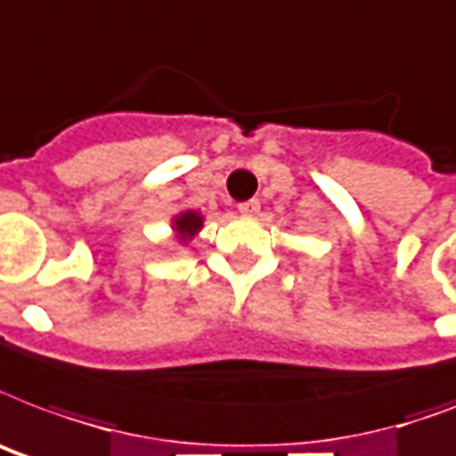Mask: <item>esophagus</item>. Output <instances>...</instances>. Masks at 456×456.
Here are the masks:
<instances>
[{"label": "esophagus", "instance_id": "34e87169", "mask_svg": "<svg viewBox=\"0 0 456 456\" xmlns=\"http://www.w3.org/2000/svg\"><path fill=\"white\" fill-rule=\"evenodd\" d=\"M239 213L246 215V217H253V215L260 213V203L256 200V198H251V200H246V203H239Z\"/></svg>", "mask_w": 456, "mask_h": 456}]
</instances>
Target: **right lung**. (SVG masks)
Wrapping results in <instances>:
<instances>
[{
	"instance_id": "right-lung-1",
	"label": "right lung",
	"mask_w": 456,
	"mask_h": 456,
	"mask_svg": "<svg viewBox=\"0 0 456 456\" xmlns=\"http://www.w3.org/2000/svg\"><path fill=\"white\" fill-rule=\"evenodd\" d=\"M203 229V215L198 210H182L172 217V232L179 243H189Z\"/></svg>"
}]
</instances>
